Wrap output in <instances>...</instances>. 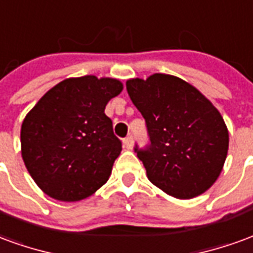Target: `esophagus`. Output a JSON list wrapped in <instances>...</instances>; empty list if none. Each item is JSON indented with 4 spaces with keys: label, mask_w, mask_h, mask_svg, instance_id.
Segmentation results:
<instances>
[{
    "label": "esophagus",
    "mask_w": 253,
    "mask_h": 253,
    "mask_svg": "<svg viewBox=\"0 0 253 253\" xmlns=\"http://www.w3.org/2000/svg\"><path fill=\"white\" fill-rule=\"evenodd\" d=\"M123 145H125V148L126 149H131L132 148V137H127L123 139Z\"/></svg>",
    "instance_id": "obj_1"
}]
</instances>
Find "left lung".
<instances>
[{
  "label": "left lung",
  "mask_w": 253,
  "mask_h": 253,
  "mask_svg": "<svg viewBox=\"0 0 253 253\" xmlns=\"http://www.w3.org/2000/svg\"><path fill=\"white\" fill-rule=\"evenodd\" d=\"M126 86L150 135L148 150L135 149L149 180L177 199L206 192L228 156V127L219 111L194 85L170 74L130 78Z\"/></svg>",
  "instance_id": "8db88e82"
}]
</instances>
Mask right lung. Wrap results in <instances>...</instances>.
<instances>
[{"instance_id":"1","label":"right lung","mask_w":253,"mask_h":253,"mask_svg":"<svg viewBox=\"0 0 253 253\" xmlns=\"http://www.w3.org/2000/svg\"><path fill=\"white\" fill-rule=\"evenodd\" d=\"M122 90L118 78H66L25 115L21 157L46 195L61 202L83 201L110 179L122 143L104 110Z\"/></svg>"}]
</instances>
